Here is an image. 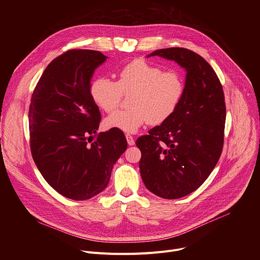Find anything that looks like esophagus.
<instances>
[{
    "instance_id": "1",
    "label": "esophagus",
    "mask_w": 260,
    "mask_h": 260,
    "mask_svg": "<svg viewBox=\"0 0 260 260\" xmlns=\"http://www.w3.org/2000/svg\"><path fill=\"white\" fill-rule=\"evenodd\" d=\"M125 138H126L127 144H128L129 146H133V145H135V140H134L133 136H131L129 134H126V135H125Z\"/></svg>"
}]
</instances>
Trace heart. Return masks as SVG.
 Masks as SVG:
<instances>
[{
  "mask_svg": "<svg viewBox=\"0 0 260 260\" xmlns=\"http://www.w3.org/2000/svg\"><path fill=\"white\" fill-rule=\"evenodd\" d=\"M184 80L176 71H164L144 59H136L118 73L117 82L100 77L90 84V94L95 105L107 113L112 112L122 99L131 93V108L119 110L105 119L107 128L126 133L137 132L145 122L157 125L175 112L184 94Z\"/></svg>",
  "mask_w": 260,
  "mask_h": 260,
  "instance_id": "obj_1",
  "label": "heart"
}]
</instances>
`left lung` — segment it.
I'll return each mask as SVG.
<instances>
[{
    "instance_id": "1",
    "label": "left lung",
    "mask_w": 260,
    "mask_h": 260,
    "mask_svg": "<svg viewBox=\"0 0 260 260\" xmlns=\"http://www.w3.org/2000/svg\"><path fill=\"white\" fill-rule=\"evenodd\" d=\"M175 60L186 70L184 94L172 116L138 138L142 180L154 194L175 200L197 190L217 165L224 142V92L213 68L181 47L148 56Z\"/></svg>"
}]
</instances>
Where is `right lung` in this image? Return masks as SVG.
I'll list each match as a JSON object with an SVG mask.
<instances>
[{"mask_svg": "<svg viewBox=\"0 0 260 260\" xmlns=\"http://www.w3.org/2000/svg\"><path fill=\"white\" fill-rule=\"evenodd\" d=\"M106 58L95 50L66 51L47 66L30 99L32 159L50 186L71 200L102 192L127 147L120 129L96 134L101 113L90 94V79Z\"/></svg>", "mask_w": 260, "mask_h": 260, "instance_id": "1", "label": "right lung"}]
</instances>
